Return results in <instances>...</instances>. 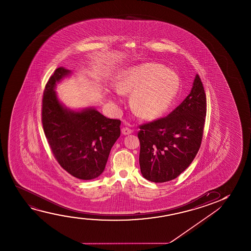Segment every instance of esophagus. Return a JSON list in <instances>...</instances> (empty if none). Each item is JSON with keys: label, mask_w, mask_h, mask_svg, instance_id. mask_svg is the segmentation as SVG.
Segmentation results:
<instances>
[{"label": "esophagus", "mask_w": 251, "mask_h": 251, "mask_svg": "<svg viewBox=\"0 0 251 251\" xmlns=\"http://www.w3.org/2000/svg\"><path fill=\"white\" fill-rule=\"evenodd\" d=\"M132 132H133V131H132V129L129 128V127H124L122 128V133H123V134H124V135L130 134Z\"/></svg>", "instance_id": "1"}]
</instances>
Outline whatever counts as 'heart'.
I'll return each mask as SVG.
<instances>
[{
	"instance_id": "heart-1",
	"label": "heart",
	"mask_w": 251,
	"mask_h": 251,
	"mask_svg": "<svg viewBox=\"0 0 251 251\" xmlns=\"http://www.w3.org/2000/svg\"><path fill=\"white\" fill-rule=\"evenodd\" d=\"M179 77L172 69L148 62L125 69L118 76L116 89L130 94L131 105L142 117L152 118L165 113L178 93Z\"/></svg>"
}]
</instances>
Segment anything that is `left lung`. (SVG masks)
<instances>
[{
  "label": "left lung",
  "mask_w": 251,
  "mask_h": 251,
  "mask_svg": "<svg viewBox=\"0 0 251 251\" xmlns=\"http://www.w3.org/2000/svg\"><path fill=\"white\" fill-rule=\"evenodd\" d=\"M206 115V93L196 75L190 93L175 110L139 127V160L145 178L168 182L189 167L201 144Z\"/></svg>",
  "instance_id": "1"
}]
</instances>
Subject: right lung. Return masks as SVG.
Wrapping results in <instances>:
<instances>
[{
    "instance_id": "obj_1",
    "label": "right lung",
    "mask_w": 251,
    "mask_h": 251,
    "mask_svg": "<svg viewBox=\"0 0 251 251\" xmlns=\"http://www.w3.org/2000/svg\"><path fill=\"white\" fill-rule=\"evenodd\" d=\"M70 72L61 67L49 79L42 100V124L59 165L75 177L91 180L103 173L120 136L121 121L107 118L93 108L75 111L63 106L55 87Z\"/></svg>"
}]
</instances>
